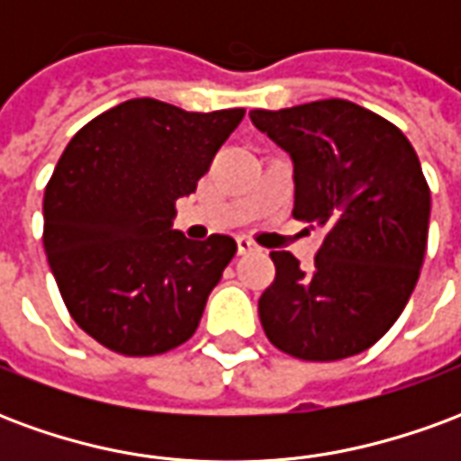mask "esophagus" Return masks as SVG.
Wrapping results in <instances>:
<instances>
[{
  "label": "esophagus",
  "instance_id": "34e87169",
  "mask_svg": "<svg viewBox=\"0 0 461 461\" xmlns=\"http://www.w3.org/2000/svg\"><path fill=\"white\" fill-rule=\"evenodd\" d=\"M254 249H257L254 241L247 240V237H237V254H249V251Z\"/></svg>",
  "mask_w": 461,
  "mask_h": 461
}]
</instances>
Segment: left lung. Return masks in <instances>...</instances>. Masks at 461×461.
<instances>
[{
  "mask_svg": "<svg viewBox=\"0 0 461 461\" xmlns=\"http://www.w3.org/2000/svg\"><path fill=\"white\" fill-rule=\"evenodd\" d=\"M249 118L294 162V217L326 230L309 271L289 251H271L264 333L301 360L357 356L390 330L420 279L429 187L415 148L343 98Z\"/></svg>",
  "mask_w": 461,
  "mask_h": 461,
  "instance_id": "left-lung-1",
  "label": "left lung"
}]
</instances>
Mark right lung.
<instances>
[{
  "label": "right lung",
  "instance_id": "add662e5",
  "mask_svg": "<svg viewBox=\"0 0 461 461\" xmlns=\"http://www.w3.org/2000/svg\"><path fill=\"white\" fill-rule=\"evenodd\" d=\"M241 118L132 98L66 145L44 192V249L71 319L101 346L158 356L197 330L237 241L187 240L172 230L175 202Z\"/></svg>",
  "mask_w": 461,
  "mask_h": 461
}]
</instances>
